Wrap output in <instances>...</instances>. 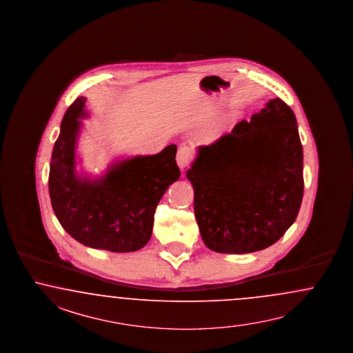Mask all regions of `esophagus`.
Segmentation results:
<instances>
[{
    "instance_id": "obj_1",
    "label": "esophagus",
    "mask_w": 353,
    "mask_h": 353,
    "mask_svg": "<svg viewBox=\"0 0 353 353\" xmlns=\"http://www.w3.org/2000/svg\"><path fill=\"white\" fill-rule=\"evenodd\" d=\"M192 159V153H191V148L187 145V144H182L179 149H178V153H176V163L181 169H184L190 165Z\"/></svg>"
}]
</instances>
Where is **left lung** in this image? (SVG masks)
<instances>
[{"label":"left lung","mask_w":353,"mask_h":353,"mask_svg":"<svg viewBox=\"0 0 353 353\" xmlns=\"http://www.w3.org/2000/svg\"><path fill=\"white\" fill-rule=\"evenodd\" d=\"M187 178L209 250L240 254L270 247L295 222L304 194L303 145L292 109L270 100L250 122L199 147Z\"/></svg>","instance_id":"1"}]
</instances>
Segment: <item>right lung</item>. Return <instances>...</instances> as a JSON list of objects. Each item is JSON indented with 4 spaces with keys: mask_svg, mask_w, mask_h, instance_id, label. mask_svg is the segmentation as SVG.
I'll return each mask as SVG.
<instances>
[{
    "mask_svg": "<svg viewBox=\"0 0 353 353\" xmlns=\"http://www.w3.org/2000/svg\"><path fill=\"white\" fill-rule=\"evenodd\" d=\"M84 103L85 99L78 97L61 123L49 170L52 208L61 226L81 244L117 253L135 252L148 243L159 200L181 176L176 145L122 161L100 181L80 178L75 144Z\"/></svg>",
    "mask_w": 353,
    "mask_h": 353,
    "instance_id": "1",
    "label": "right lung"
}]
</instances>
